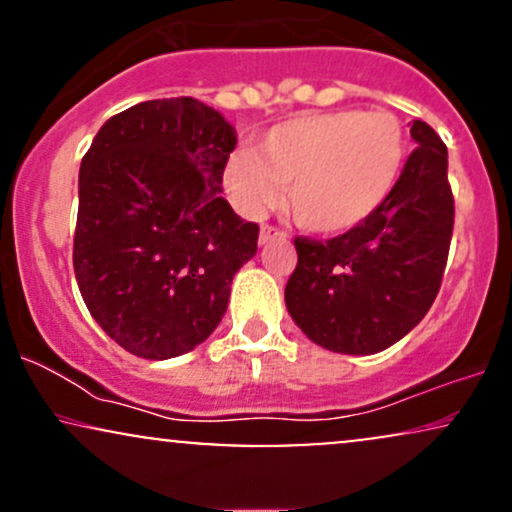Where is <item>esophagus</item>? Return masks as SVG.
<instances>
[{
	"instance_id": "1",
	"label": "esophagus",
	"mask_w": 512,
	"mask_h": 512,
	"mask_svg": "<svg viewBox=\"0 0 512 512\" xmlns=\"http://www.w3.org/2000/svg\"><path fill=\"white\" fill-rule=\"evenodd\" d=\"M284 238H286V236L279 231V228L262 226V231H260V245H267V243H272V240H284Z\"/></svg>"
}]
</instances>
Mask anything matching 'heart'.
<instances>
[{"mask_svg": "<svg viewBox=\"0 0 512 512\" xmlns=\"http://www.w3.org/2000/svg\"><path fill=\"white\" fill-rule=\"evenodd\" d=\"M407 158V129L387 110H332L291 117L255 151H236L223 187L240 214L260 216L279 202L303 231L342 236L366 223L395 190Z\"/></svg>", "mask_w": 512, "mask_h": 512, "instance_id": "heart-1", "label": "heart"}]
</instances>
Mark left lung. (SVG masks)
<instances>
[{"instance_id": "left-lung-1", "label": "left lung", "mask_w": 512, "mask_h": 512, "mask_svg": "<svg viewBox=\"0 0 512 512\" xmlns=\"http://www.w3.org/2000/svg\"><path fill=\"white\" fill-rule=\"evenodd\" d=\"M411 139L395 190L366 223L327 243L296 238L286 310L322 349L378 354L436 301L455 219L448 149L421 120L411 122Z\"/></svg>"}]
</instances>
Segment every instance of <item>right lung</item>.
<instances>
[{"instance_id":"right-lung-1","label":"right lung","mask_w":512,"mask_h":512,"mask_svg":"<svg viewBox=\"0 0 512 512\" xmlns=\"http://www.w3.org/2000/svg\"><path fill=\"white\" fill-rule=\"evenodd\" d=\"M236 129L195 98L110 117L79 170L74 274L88 313L139 358L192 351L226 315L257 223L221 197Z\"/></svg>"}]
</instances>
